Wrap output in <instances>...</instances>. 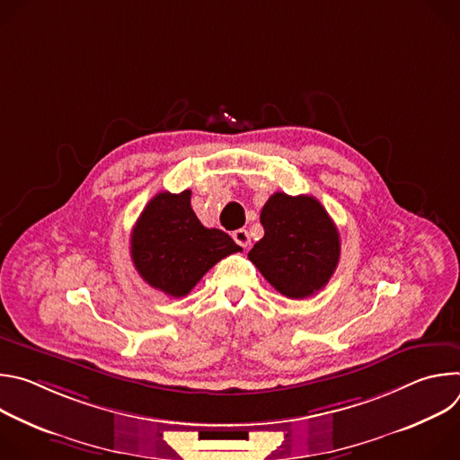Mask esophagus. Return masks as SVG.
<instances>
[{"label": "esophagus", "mask_w": 460, "mask_h": 460, "mask_svg": "<svg viewBox=\"0 0 460 460\" xmlns=\"http://www.w3.org/2000/svg\"><path fill=\"white\" fill-rule=\"evenodd\" d=\"M233 238H234V242H236L240 247H243V249H247V245L251 243L249 233H247L245 229H236V231L233 233Z\"/></svg>", "instance_id": "34e87169"}]
</instances>
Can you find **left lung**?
I'll use <instances>...</instances> for the list:
<instances>
[{
	"instance_id": "left-lung-1",
	"label": "left lung",
	"mask_w": 460,
	"mask_h": 460,
	"mask_svg": "<svg viewBox=\"0 0 460 460\" xmlns=\"http://www.w3.org/2000/svg\"><path fill=\"white\" fill-rule=\"evenodd\" d=\"M260 222L264 238L247 256L279 293L307 298L330 282L339 266L341 236L316 199L275 192L261 208Z\"/></svg>"
}]
</instances>
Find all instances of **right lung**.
Returning <instances> with one entry per match:
<instances>
[{
    "label": "right lung",
    "mask_w": 460,
    "mask_h": 460,
    "mask_svg": "<svg viewBox=\"0 0 460 460\" xmlns=\"http://www.w3.org/2000/svg\"><path fill=\"white\" fill-rule=\"evenodd\" d=\"M242 251L234 240L202 226L190 208V190L158 192L130 233V258L155 289L185 296L222 258Z\"/></svg>",
    "instance_id": "1"
}]
</instances>
